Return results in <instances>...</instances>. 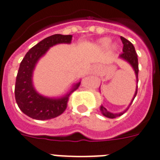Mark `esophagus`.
I'll return each mask as SVG.
<instances>
[{"mask_svg":"<svg viewBox=\"0 0 160 160\" xmlns=\"http://www.w3.org/2000/svg\"><path fill=\"white\" fill-rule=\"evenodd\" d=\"M95 68H96V67H95Z\"/></svg>","mask_w":160,"mask_h":160,"instance_id":"1","label":"esophagus"}]
</instances>
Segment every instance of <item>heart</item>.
Listing matches in <instances>:
<instances>
[{"instance_id": "heart-1", "label": "heart", "mask_w": 160, "mask_h": 160, "mask_svg": "<svg viewBox=\"0 0 160 160\" xmlns=\"http://www.w3.org/2000/svg\"><path fill=\"white\" fill-rule=\"evenodd\" d=\"M98 43H99V45H100V47H107L109 45L110 40L108 39V38H102V39H101L100 41H98ZM114 48H115V46L113 45V46H112V49H114Z\"/></svg>"}]
</instances>
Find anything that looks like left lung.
I'll return each instance as SVG.
<instances>
[{"label":"left lung","instance_id":"1","mask_svg":"<svg viewBox=\"0 0 160 160\" xmlns=\"http://www.w3.org/2000/svg\"><path fill=\"white\" fill-rule=\"evenodd\" d=\"M120 39H121V41H122L123 43V53H121L120 55H119V58H122L123 60H125L127 62H129L131 66L133 68L135 71V74H136V77H137V83H138V58H137V54L136 52V50H135V47L134 46L132 45L131 41H129L128 40H126L125 38L122 37V36H120ZM137 89H136V92H135V95L133 97V99L131 100V102L129 105V107L131 106V104L132 103V102L134 100V98H136V96H137ZM129 107L126 108L125 110H124L123 112L119 113H113L109 112V111H108L107 108H104L102 105H101V107H100V111H101V113H102V115H104L105 117H107V118H110V119H114V118H116V117L121 116L123 113H125L127 110H128Z\"/></svg>","mask_w":160,"mask_h":160}]
</instances>
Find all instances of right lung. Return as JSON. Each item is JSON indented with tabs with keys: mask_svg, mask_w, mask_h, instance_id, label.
<instances>
[{
	"mask_svg": "<svg viewBox=\"0 0 160 160\" xmlns=\"http://www.w3.org/2000/svg\"><path fill=\"white\" fill-rule=\"evenodd\" d=\"M72 35H51L36 44L26 53L20 63L15 84V99L20 110L32 119L46 120L62 114L67 108L68 98L80 86L75 84L73 89L60 98H51L39 94L33 86V71L41 57L57 44H70Z\"/></svg>",
	"mask_w": 160,
	"mask_h": 160,
	"instance_id": "obj_1",
	"label": "right lung"
}]
</instances>
